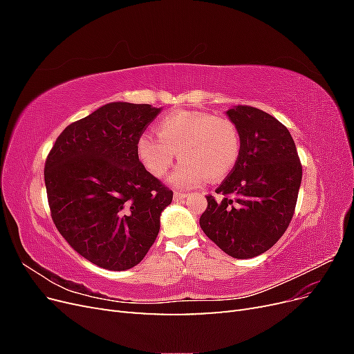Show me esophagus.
I'll return each mask as SVG.
<instances>
[{
  "label": "esophagus",
  "mask_w": 354,
  "mask_h": 354,
  "mask_svg": "<svg viewBox=\"0 0 354 354\" xmlns=\"http://www.w3.org/2000/svg\"><path fill=\"white\" fill-rule=\"evenodd\" d=\"M185 198H187V194H185V192H174V201H183Z\"/></svg>",
  "instance_id": "1"
}]
</instances>
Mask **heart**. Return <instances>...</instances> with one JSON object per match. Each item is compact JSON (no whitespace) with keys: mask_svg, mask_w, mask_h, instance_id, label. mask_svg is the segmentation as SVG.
<instances>
[{"mask_svg":"<svg viewBox=\"0 0 354 354\" xmlns=\"http://www.w3.org/2000/svg\"><path fill=\"white\" fill-rule=\"evenodd\" d=\"M158 136L145 133L137 142L138 158L149 173L164 177L176 156L181 164L169 177L177 187H194L207 177L220 180L238 164L241 134L227 118L203 112H174L160 120Z\"/></svg>","mask_w":354,"mask_h":354,"instance_id":"heart-1","label":"heart"}]
</instances>
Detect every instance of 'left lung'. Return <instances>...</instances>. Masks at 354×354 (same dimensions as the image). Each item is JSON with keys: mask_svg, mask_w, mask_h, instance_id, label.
<instances>
[{"mask_svg": "<svg viewBox=\"0 0 354 354\" xmlns=\"http://www.w3.org/2000/svg\"><path fill=\"white\" fill-rule=\"evenodd\" d=\"M241 134L238 164L208 195L199 218L203 233L233 259H252L270 250L292 220L303 167L288 128L252 106L227 111Z\"/></svg>", "mask_w": 354, "mask_h": 354, "instance_id": "obj_1", "label": "left lung"}]
</instances>
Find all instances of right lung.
I'll return each mask as SVG.
<instances>
[{
  "instance_id": "1",
  "label": "right lung",
  "mask_w": 354,
  "mask_h": 354,
  "mask_svg": "<svg viewBox=\"0 0 354 354\" xmlns=\"http://www.w3.org/2000/svg\"><path fill=\"white\" fill-rule=\"evenodd\" d=\"M160 108L113 102L68 125L46 160L51 218L93 264L121 272L140 263L173 192L140 162L137 142Z\"/></svg>"
}]
</instances>
